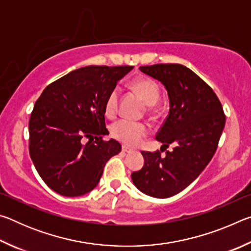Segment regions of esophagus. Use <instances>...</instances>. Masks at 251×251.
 Returning <instances> with one entry per match:
<instances>
[{
  "label": "esophagus",
  "instance_id": "1",
  "mask_svg": "<svg viewBox=\"0 0 251 251\" xmlns=\"http://www.w3.org/2000/svg\"><path fill=\"white\" fill-rule=\"evenodd\" d=\"M122 151H124V152H131V151H133V150H131V148L127 147V146H125V145L122 146Z\"/></svg>",
  "mask_w": 251,
  "mask_h": 251
}]
</instances>
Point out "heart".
Returning a JSON list of instances; mask_svg holds the SVG:
<instances>
[{"instance_id":"1","label":"heart","mask_w":251,"mask_h":251,"mask_svg":"<svg viewBox=\"0 0 251 251\" xmlns=\"http://www.w3.org/2000/svg\"><path fill=\"white\" fill-rule=\"evenodd\" d=\"M128 86L131 91L136 92L142 97L148 105L150 112H152L160 96L158 84L151 78L139 77L131 80ZM118 99H120V92L117 87H114L105 99V112L107 115L112 116L117 112ZM148 131H150L148 126L142 122L120 120L113 123V125L110 126V134L113 137L128 146L138 145L148 135Z\"/></svg>"}]
</instances>
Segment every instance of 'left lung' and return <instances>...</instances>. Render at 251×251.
<instances>
[{"label": "left lung", "instance_id": "1", "mask_svg": "<svg viewBox=\"0 0 251 251\" xmlns=\"http://www.w3.org/2000/svg\"><path fill=\"white\" fill-rule=\"evenodd\" d=\"M139 70L166 87L169 114L156 139L161 147L174 148L165 157L159 151H142L145 164L131 173V180L148 196L168 198L192 184L211 160L226 116L212 88L188 67L155 64Z\"/></svg>", "mask_w": 251, "mask_h": 251}]
</instances>
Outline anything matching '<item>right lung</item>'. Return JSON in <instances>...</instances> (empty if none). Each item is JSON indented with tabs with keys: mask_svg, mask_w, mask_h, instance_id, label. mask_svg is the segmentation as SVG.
I'll return each instance as SVG.
<instances>
[{
	"mask_svg": "<svg viewBox=\"0 0 251 251\" xmlns=\"http://www.w3.org/2000/svg\"><path fill=\"white\" fill-rule=\"evenodd\" d=\"M133 66H85L50 83L29 117V156L50 189L77 197L99 184L107 160L122 151L106 142L105 99Z\"/></svg>",
	"mask_w": 251,
	"mask_h": 251,
	"instance_id": "obj_1",
	"label": "right lung"
}]
</instances>
